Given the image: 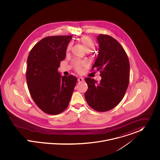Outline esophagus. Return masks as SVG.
I'll return each mask as SVG.
<instances>
[{
    "mask_svg": "<svg viewBox=\"0 0 160 160\" xmlns=\"http://www.w3.org/2000/svg\"><path fill=\"white\" fill-rule=\"evenodd\" d=\"M84 80V79H83V78H82V77H79L78 78V82H83Z\"/></svg>",
    "mask_w": 160,
    "mask_h": 160,
    "instance_id": "34e87169",
    "label": "esophagus"
}]
</instances>
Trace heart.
I'll use <instances>...</instances> for the list:
<instances>
[{"label": "heart", "mask_w": 160, "mask_h": 160, "mask_svg": "<svg viewBox=\"0 0 160 160\" xmlns=\"http://www.w3.org/2000/svg\"><path fill=\"white\" fill-rule=\"evenodd\" d=\"M78 42L82 45L84 49L87 52L92 50L94 47V42L92 40L91 38V37L89 36H85L81 37L80 38H78ZM71 48V45L70 44L68 47V50H69ZM72 64L75 71L80 73L82 71V68L84 66L85 63L83 61L81 60L77 59L73 61L72 62Z\"/></svg>", "instance_id": "b5f03b06"}]
</instances>
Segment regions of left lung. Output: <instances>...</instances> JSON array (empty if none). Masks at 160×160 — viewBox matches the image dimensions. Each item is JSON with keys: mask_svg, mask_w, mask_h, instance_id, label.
I'll use <instances>...</instances> for the list:
<instances>
[{"mask_svg": "<svg viewBox=\"0 0 160 160\" xmlns=\"http://www.w3.org/2000/svg\"><path fill=\"white\" fill-rule=\"evenodd\" d=\"M98 56L91 68L101 72L98 82L85 78L88 89L85 99L94 110L104 112L117 106L122 100L129 85V62L127 54L119 42L111 36L99 34Z\"/></svg>", "mask_w": 160, "mask_h": 160, "instance_id": "1", "label": "left lung"}]
</instances>
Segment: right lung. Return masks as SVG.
Returning <instances> with one entry per match:
<instances>
[{
    "label": "right lung",
    "mask_w": 160,
    "mask_h": 160,
    "mask_svg": "<svg viewBox=\"0 0 160 160\" xmlns=\"http://www.w3.org/2000/svg\"><path fill=\"white\" fill-rule=\"evenodd\" d=\"M72 36H48L33 47L29 54L26 72L30 94L43 112L58 115L69 106L77 78L58 72Z\"/></svg>",
    "instance_id": "obj_1"
}]
</instances>
